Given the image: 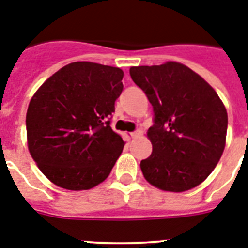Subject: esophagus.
Masks as SVG:
<instances>
[{
	"label": "esophagus",
	"instance_id": "1",
	"mask_svg": "<svg viewBox=\"0 0 248 248\" xmlns=\"http://www.w3.org/2000/svg\"><path fill=\"white\" fill-rule=\"evenodd\" d=\"M143 135V131L141 130H136V131L131 132V138L132 139H136V138H139V136Z\"/></svg>",
	"mask_w": 248,
	"mask_h": 248
}]
</instances>
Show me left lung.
I'll use <instances>...</instances> for the list:
<instances>
[{"label": "left lung", "mask_w": 248, "mask_h": 248, "mask_svg": "<svg viewBox=\"0 0 248 248\" xmlns=\"http://www.w3.org/2000/svg\"><path fill=\"white\" fill-rule=\"evenodd\" d=\"M132 81L153 107L147 135L152 155L140 162L148 183L167 192H185L212 172L225 148L228 114L216 91L186 65L130 68Z\"/></svg>", "instance_id": "1"}]
</instances>
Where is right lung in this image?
Masks as SVG:
<instances>
[{"instance_id": "obj_1", "label": "right lung", "mask_w": 248, "mask_h": 248, "mask_svg": "<svg viewBox=\"0 0 248 248\" xmlns=\"http://www.w3.org/2000/svg\"><path fill=\"white\" fill-rule=\"evenodd\" d=\"M120 68L76 62L37 90L27 110L29 153L60 188L86 190L104 181L124 141L110 127L124 90Z\"/></svg>"}]
</instances>
